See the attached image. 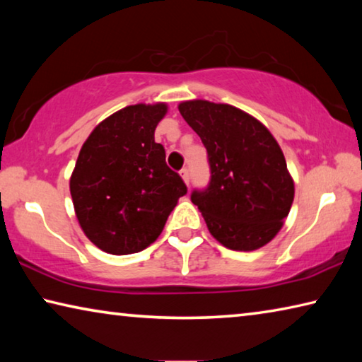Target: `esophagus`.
Wrapping results in <instances>:
<instances>
[{"mask_svg": "<svg viewBox=\"0 0 362 362\" xmlns=\"http://www.w3.org/2000/svg\"><path fill=\"white\" fill-rule=\"evenodd\" d=\"M180 175H182V179H183V182L187 183H189V173H188V168H183V169H180Z\"/></svg>", "mask_w": 362, "mask_h": 362, "instance_id": "1", "label": "esophagus"}]
</instances>
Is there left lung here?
Instances as JSON below:
<instances>
[{
    "label": "left lung",
    "instance_id": "left-lung-1",
    "mask_svg": "<svg viewBox=\"0 0 362 362\" xmlns=\"http://www.w3.org/2000/svg\"><path fill=\"white\" fill-rule=\"evenodd\" d=\"M179 112L207 150L211 180L193 189L211 235L231 250H255L273 240L293 201L283 151L260 121L207 100L182 102Z\"/></svg>",
    "mask_w": 362,
    "mask_h": 362
}]
</instances>
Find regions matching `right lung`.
I'll list each match as a JSON object with an SVG mask.
<instances>
[{"instance_id": "right-lung-1", "label": "right lung", "mask_w": 362, "mask_h": 362, "mask_svg": "<svg viewBox=\"0 0 362 362\" xmlns=\"http://www.w3.org/2000/svg\"><path fill=\"white\" fill-rule=\"evenodd\" d=\"M166 103L129 105L103 119L79 151L70 179L78 222L97 247L113 255L140 252L161 235L187 194L182 177L155 142Z\"/></svg>"}]
</instances>
